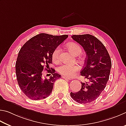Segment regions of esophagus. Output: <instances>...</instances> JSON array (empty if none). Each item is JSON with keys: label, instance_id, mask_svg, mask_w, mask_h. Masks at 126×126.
<instances>
[{"label": "esophagus", "instance_id": "esophagus-1", "mask_svg": "<svg viewBox=\"0 0 126 126\" xmlns=\"http://www.w3.org/2000/svg\"><path fill=\"white\" fill-rule=\"evenodd\" d=\"M61 77H62V78H63V79H67V80H71V79H70L69 78H67V77H66L65 76H62Z\"/></svg>", "mask_w": 126, "mask_h": 126}]
</instances>
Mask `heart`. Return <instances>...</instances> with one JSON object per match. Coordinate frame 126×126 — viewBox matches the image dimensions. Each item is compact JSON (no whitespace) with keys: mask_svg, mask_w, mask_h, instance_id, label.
I'll return each mask as SVG.
<instances>
[{"mask_svg":"<svg viewBox=\"0 0 126 126\" xmlns=\"http://www.w3.org/2000/svg\"><path fill=\"white\" fill-rule=\"evenodd\" d=\"M68 47L69 50L76 56L80 54L81 52V48L78 44L76 43H70L68 45ZM60 52V47L58 46L54 50L52 54V59L54 62H57L59 60V55ZM80 67L79 66L75 65H71L67 63H63L57 67V70L59 73L63 76L71 78L75 75L76 72H78Z\"/></svg>","mask_w":126,"mask_h":126,"instance_id":"heart-1","label":"heart"}]
</instances>
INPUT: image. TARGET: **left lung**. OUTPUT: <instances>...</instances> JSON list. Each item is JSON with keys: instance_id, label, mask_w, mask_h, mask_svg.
Listing matches in <instances>:
<instances>
[{"instance_id": "8db88e82", "label": "left lung", "mask_w": 126, "mask_h": 126, "mask_svg": "<svg viewBox=\"0 0 126 126\" xmlns=\"http://www.w3.org/2000/svg\"><path fill=\"white\" fill-rule=\"evenodd\" d=\"M71 37L86 53L84 67L80 73L87 81L81 82L80 91L71 92L70 95L78 103H91L100 95L106 86L112 66L111 58L104 45L93 35H74Z\"/></svg>"}]
</instances>
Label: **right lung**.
I'll return each mask as SVG.
<instances>
[{
    "mask_svg": "<svg viewBox=\"0 0 126 126\" xmlns=\"http://www.w3.org/2000/svg\"><path fill=\"white\" fill-rule=\"evenodd\" d=\"M68 37L41 33L26 41L20 50L15 64L17 83L25 95L32 100L45 98L50 95L55 81L61 77L50 70L54 50ZM45 69L52 75L49 79L43 78L42 72Z\"/></svg>",
    "mask_w": 126,
    "mask_h": 126,
    "instance_id": "add662e5",
    "label": "right lung"
}]
</instances>
